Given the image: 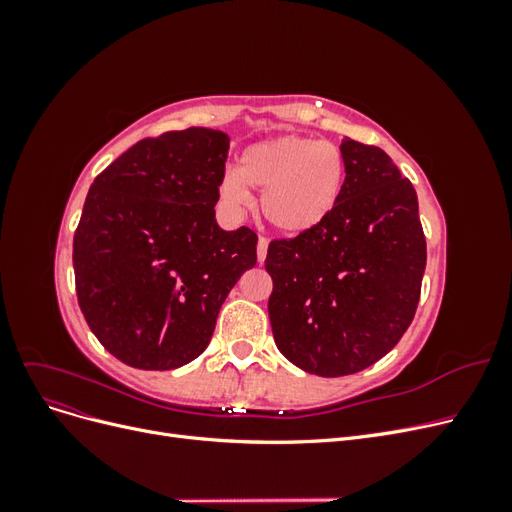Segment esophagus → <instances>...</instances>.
<instances>
[{
	"instance_id": "34e87169",
	"label": "esophagus",
	"mask_w": 512,
	"mask_h": 512,
	"mask_svg": "<svg viewBox=\"0 0 512 512\" xmlns=\"http://www.w3.org/2000/svg\"><path fill=\"white\" fill-rule=\"evenodd\" d=\"M267 250H269V239L260 237V239H258V245H256V256H258V262H265V258H267Z\"/></svg>"
}]
</instances>
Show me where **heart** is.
Listing matches in <instances>:
<instances>
[{
    "instance_id": "b5f03b06",
    "label": "heart",
    "mask_w": 512,
    "mask_h": 512,
    "mask_svg": "<svg viewBox=\"0 0 512 512\" xmlns=\"http://www.w3.org/2000/svg\"><path fill=\"white\" fill-rule=\"evenodd\" d=\"M346 158L333 143L312 136L282 134L245 147L237 168L220 179V203L235 215L252 209L260 190V211L282 235L299 237L329 218L344 194Z\"/></svg>"
}]
</instances>
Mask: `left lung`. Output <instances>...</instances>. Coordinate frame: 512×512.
<instances>
[{"label": "left lung", "instance_id": "8db88e82", "mask_svg": "<svg viewBox=\"0 0 512 512\" xmlns=\"http://www.w3.org/2000/svg\"><path fill=\"white\" fill-rule=\"evenodd\" d=\"M346 185L318 228L271 241L275 344L307 374L374 365L410 327L427 262L418 198L380 147L344 138Z\"/></svg>", "mask_w": 512, "mask_h": 512}]
</instances>
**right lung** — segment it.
Here are the masks:
<instances>
[{
    "mask_svg": "<svg viewBox=\"0 0 512 512\" xmlns=\"http://www.w3.org/2000/svg\"><path fill=\"white\" fill-rule=\"evenodd\" d=\"M228 149L222 130L166 132L121 153L89 188L72 247L76 297L121 363L164 371L194 361L256 265L254 232L215 220Z\"/></svg>",
    "mask_w": 512,
    "mask_h": 512,
    "instance_id": "1",
    "label": "right lung"
}]
</instances>
